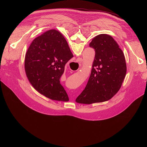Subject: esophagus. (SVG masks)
I'll list each match as a JSON object with an SVG mask.
<instances>
[{"label": "esophagus", "instance_id": "1", "mask_svg": "<svg viewBox=\"0 0 147 147\" xmlns=\"http://www.w3.org/2000/svg\"><path fill=\"white\" fill-rule=\"evenodd\" d=\"M82 60H83V59H82V58H81V57H78V58H77V61L78 63H79V65L80 66H81V62L82 61Z\"/></svg>", "mask_w": 147, "mask_h": 147}]
</instances>
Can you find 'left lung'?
Here are the masks:
<instances>
[{
  "instance_id": "1",
  "label": "left lung",
  "mask_w": 147,
  "mask_h": 147,
  "mask_svg": "<svg viewBox=\"0 0 147 147\" xmlns=\"http://www.w3.org/2000/svg\"><path fill=\"white\" fill-rule=\"evenodd\" d=\"M90 47L95 49V58L87 84L76 100L79 103L108 100L119 91L126 75L124 53L112 36L99 34Z\"/></svg>"
}]
</instances>
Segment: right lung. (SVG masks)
I'll use <instances>...</instances> for the list:
<instances>
[{
	"instance_id": "1",
	"label": "right lung",
	"mask_w": 147,
	"mask_h": 147,
	"mask_svg": "<svg viewBox=\"0 0 147 147\" xmlns=\"http://www.w3.org/2000/svg\"><path fill=\"white\" fill-rule=\"evenodd\" d=\"M73 57L67 40L56 30H48L35 38L27 51L24 63L32 86L49 99L69 101L60 78L65 65Z\"/></svg>"
}]
</instances>
